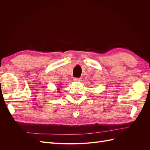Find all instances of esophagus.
<instances>
[{
	"mask_svg": "<svg viewBox=\"0 0 150 150\" xmlns=\"http://www.w3.org/2000/svg\"><path fill=\"white\" fill-rule=\"evenodd\" d=\"M81 80H82V79L78 78H75L74 79V81H75V82H80V81H81Z\"/></svg>",
	"mask_w": 150,
	"mask_h": 150,
	"instance_id": "1",
	"label": "esophagus"
}]
</instances>
